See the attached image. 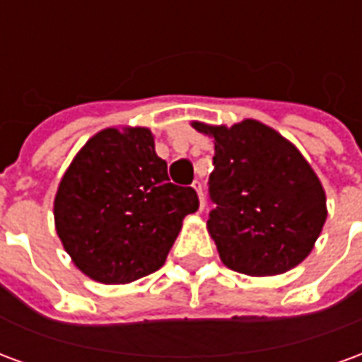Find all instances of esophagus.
I'll return each instance as SVG.
<instances>
[{"label": "esophagus", "mask_w": 362, "mask_h": 362, "mask_svg": "<svg viewBox=\"0 0 362 362\" xmlns=\"http://www.w3.org/2000/svg\"><path fill=\"white\" fill-rule=\"evenodd\" d=\"M192 188H194V189H196V192H197V197H199V211H202V209H204V207H205L204 189H202V182L196 180V182H194V184H192Z\"/></svg>", "instance_id": "obj_1"}]
</instances>
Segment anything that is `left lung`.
<instances>
[{
	"label": "left lung",
	"instance_id": "left-lung-1",
	"mask_svg": "<svg viewBox=\"0 0 362 362\" xmlns=\"http://www.w3.org/2000/svg\"><path fill=\"white\" fill-rule=\"evenodd\" d=\"M194 129L215 139L207 228L221 262L252 277L298 266L326 223V192L295 145L258 119Z\"/></svg>",
	"mask_w": 362,
	"mask_h": 362
}]
</instances>
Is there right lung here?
<instances>
[{
    "mask_svg": "<svg viewBox=\"0 0 362 362\" xmlns=\"http://www.w3.org/2000/svg\"><path fill=\"white\" fill-rule=\"evenodd\" d=\"M194 188L168 180L147 127H106L75 155L54 199L56 230L90 279L124 285L163 267Z\"/></svg>",
    "mask_w": 362,
    "mask_h": 362,
    "instance_id": "add662e5",
    "label": "right lung"
}]
</instances>
